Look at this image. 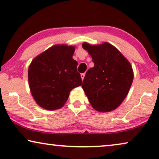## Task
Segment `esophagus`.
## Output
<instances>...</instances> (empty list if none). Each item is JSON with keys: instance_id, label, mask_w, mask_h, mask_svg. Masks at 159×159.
<instances>
[{"instance_id": "esophagus-1", "label": "esophagus", "mask_w": 159, "mask_h": 159, "mask_svg": "<svg viewBox=\"0 0 159 159\" xmlns=\"http://www.w3.org/2000/svg\"><path fill=\"white\" fill-rule=\"evenodd\" d=\"M80 76H81L82 80H84V76H85V74H84V73H82V74H81V75H80Z\"/></svg>"}]
</instances>
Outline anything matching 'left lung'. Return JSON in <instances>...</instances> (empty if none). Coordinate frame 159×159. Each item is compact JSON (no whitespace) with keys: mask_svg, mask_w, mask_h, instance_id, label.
I'll list each match as a JSON object with an SVG mask.
<instances>
[{"mask_svg":"<svg viewBox=\"0 0 159 159\" xmlns=\"http://www.w3.org/2000/svg\"><path fill=\"white\" fill-rule=\"evenodd\" d=\"M93 58L94 67L88 69L82 89L92 107L99 112L118 108L129 93L133 81L132 67L127 58L108 43H82Z\"/></svg>","mask_w":159,"mask_h":159,"instance_id":"8db88e82","label":"left lung"}]
</instances>
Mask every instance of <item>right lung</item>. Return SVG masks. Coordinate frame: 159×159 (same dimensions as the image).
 Wrapping results in <instances>:
<instances>
[{"mask_svg": "<svg viewBox=\"0 0 159 159\" xmlns=\"http://www.w3.org/2000/svg\"><path fill=\"white\" fill-rule=\"evenodd\" d=\"M75 46L55 45L36 56L28 69L31 94L37 103L46 110L63 107L69 93L82 85L77 62L73 59Z\"/></svg>", "mask_w": 159, "mask_h": 159, "instance_id": "right-lung-1", "label": "right lung"}]
</instances>
